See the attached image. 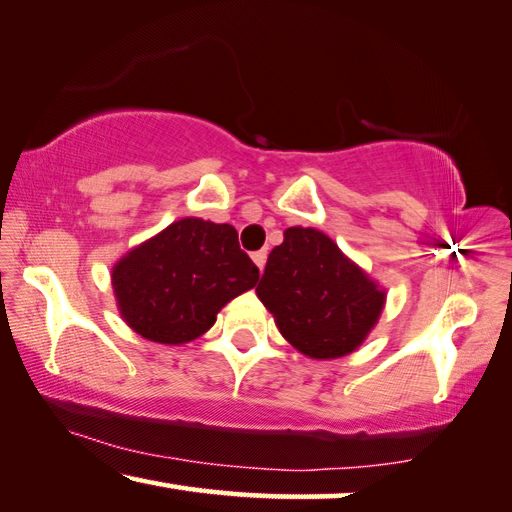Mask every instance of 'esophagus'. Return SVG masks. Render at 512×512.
I'll return each mask as SVG.
<instances>
[{"mask_svg": "<svg viewBox=\"0 0 512 512\" xmlns=\"http://www.w3.org/2000/svg\"><path fill=\"white\" fill-rule=\"evenodd\" d=\"M251 258H254V263H256L258 270L263 272V267H265V263H267V251H265V249L254 251V254H251Z\"/></svg>", "mask_w": 512, "mask_h": 512, "instance_id": "1", "label": "esophagus"}]
</instances>
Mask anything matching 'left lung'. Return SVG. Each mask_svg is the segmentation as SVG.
Returning <instances> with one entry per match:
<instances>
[{
    "mask_svg": "<svg viewBox=\"0 0 512 512\" xmlns=\"http://www.w3.org/2000/svg\"><path fill=\"white\" fill-rule=\"evenodd\" d=\"M258 300L281 336L311 359L355 352L380 320L387 293L316 229L283 231L267 256Z\"/></svg>",
    "mask_w": 512,
    "mask_h": 512,
    "instance_id": "1",
    "label": "left lung"
}]
</instances>
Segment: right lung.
I'll use <instances>...</instances> for the list:
<instances>
[{
  "label": "right lung",
  "mask_w": 512,
  "mask_h": 512,
  "mask_svg": "<svg viewBox=\"0 0 512 512\" xmlns=\"http://www.w3.org/2000/svg\"><path fill=\"white\" fill-rule=\"evenodd\" d=\"M258 267L231 224L185 217L128 251L112 270L121 318L148 341L190 343L233 297L254 288Z\"/></svg>",
  "instance_id": "right-lung-1"
}]
</instances>
